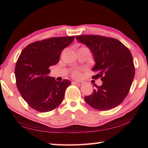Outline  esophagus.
<instances>
[{"instance_id": "obj_1", "label": "esophagus", "mask_w": 148, "mask_h": 148, "mask_svg": "<svg viewBox=\"0 0 148 148\" xmlns=\"http://www.w3.org/2000/svg\"><path fill=\"white\" fill-rule=\"evenodd\" d=\"M73 83L74 84L77 85V86H82V85L83 84V82H74Z\"/></svg>"}]
</instances>
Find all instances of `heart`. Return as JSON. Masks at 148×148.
I'll list each match as a JSON object with an SVG mask.
<instances>
[{"label": "heart", "instance_id": "1", "mask_svg": "<svg viewBox=\"0 0 148 148\" xmlns=\"http://www.w3.org/2000/svg\"><path fill=\"white\" fill-rule=\"evenodd\" d=\"M72 76L74 77H75V78H78V77L81 76V73H80V72L78 71H74L73 72H72Z\"/></svg>", "mask_w": 148, "mask_h": 148}]
</instances>
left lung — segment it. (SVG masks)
Masks as SVG:
<instances>
[{
    "instance_id": "obj_1",
    "label": "left lung",
    "mask_w": 148,
    "mask_h": 148,
    "mask_svg": "<svg viewBox=\"0 0 148 148\" xmlns=\"http://www.w3.org/2000/svg\"><path fill=\"white\" fill-rule=\"evenodd\" d=\"M77 40L86 44L94 57L96 72L92 79L101 77V86L85 97L90 106L100 111L109 110L121 103L133 82L135 69L130 50L118 40L99 35H79Z\"/></svg>"
}]
</instances>
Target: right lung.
Instances as JSON below:
<instances>
[{
    "label": "right lung",
    "mask_w": 148,
    "mask_h": 148,
    "mask_svg": "<svg viewBox=\"0 0 148 148\" xmlns=\"http://www.w3.org/2000/svg\"><path fill=\"white\" fill-rule=\"evenodd\" d=\"M75 36L53 37L29 44L16 62L15 76L21 97L36 111L47 112L59 106L65 91L71 84L68 79L57 82L49 76V67L59 62L61 51Z\"/></svg>",
    "instance_id": "1"
}]
</instances>
